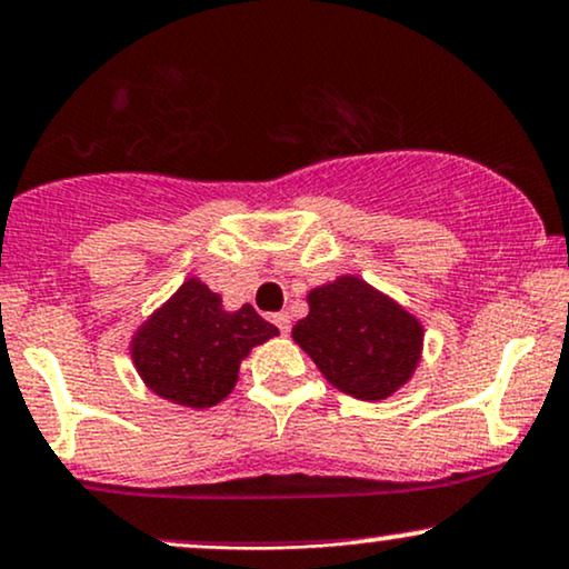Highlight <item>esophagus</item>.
<instances>
[{
	"instance_id": "esophagus-1",
	"label": "esophagus",
	"mask_w": 569,
	"mask_h": 569,
	"mask_svg": "<svg viewBox=\"0 0 569 569\" xmlns=\"http://www.w3.org/2000/svg\"><path fill=\"white\" fill-rule=\"evenodd\" d=\"M272 323L280 328V333H289L291 331V315L289 312H276V315H272Z\"/></svg>"
}]
</instances>
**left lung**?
I'll list each match as a JSON object with an SVG mask.
<instances>
[{"label": "left lung", "instance_id": "left-lung-1", "mask_svg": "<svg viewBox=\"0 0 569 569\" xmlns=\"http://www.w3.org/2000/svg\"><path fill=\"white\" fill-rule=\"evenodd\" d=\"M307 305L291 337L339 392L376 402L408 385L423 347L416 315L358 276L318 286Z\"/></svg>", "mask_w": 569, "mask_h": 569}]
</instances>
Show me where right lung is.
<instances>
[{
    "label": "right lung",
    "mask_w": 569,
    "mask_h": 569,
    "mask_svg": "<svg viewBox=\"0 0 569 569\" xmlns=\"http://www.w3.org/2000/svg\"><path fill=\"white\" fill-rule=\"evenodd\" d=\"M278 337L251 305L228 312L222 297L188 278L134 331L132 362L150 392L184 408H211L232 392L251 347Z\"/></svg>",
    "instance_id": "add662e5"
}]
</instances>
